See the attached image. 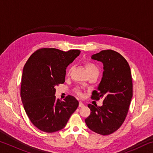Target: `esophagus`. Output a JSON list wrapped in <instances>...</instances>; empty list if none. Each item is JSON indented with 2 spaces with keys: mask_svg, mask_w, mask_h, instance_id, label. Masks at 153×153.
I'll use <instances>...</instances> for the list:
<instances>
[{
  "mask_svg": "<svg viewBox=\"0 0 153 153\" xmlns=\"http://www.w3.org/2000/svg\"><path fill=\"white\" fill-rule=\"evenodd\" d=\"M79 107H84V103L80 101V102H79Z\"/></svg>",
  "mask_w": 153,
  "mask_h": 153,
  "instance_id": "34e87169",
  "label": "esophagus"
}]
</instances>
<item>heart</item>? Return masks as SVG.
<instances>
[{
    "mask_svg": "<svg viewBox=\"0 0 153 153\" xmlns=\"http://www.w3.org/2000/svg\"><path fill=\"white\" fill-rule=\"evenodd\" d=\"M85 67H86V71L88 74L95 73V72H98V67L94 63H92V62H86V63H85ZM76 91L79 95H82V92L80 91L79 89H76Z\"/></svg>",
    "mask_w": 153,
    "mask_h": 153,
    "instance_id": "1",
    "label": "heart"
}]
</instances>
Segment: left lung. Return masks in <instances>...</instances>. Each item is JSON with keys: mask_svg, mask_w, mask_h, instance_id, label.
Returning <instances> with one entry per match:
<instances>
[{"mask_svg": "<svg viewBox=\"0 0 153 153\" xmlns=\"http://www.w3.org/2000/svg\"><path fill=\"white\" fill-rule=\"evenodd\" d=\"M92 59L103 63L102 77L92 99L102 98L101 107L88 105L91 113L85 120L90 129L101 135H109L122 125L133 95L131 70L128 61L117 52L101 51Z\"/></svg>", "mask_w": 153, "mask_h": 153, "instance_id": "8db88e82", "label": "left lung"}]
</instances>
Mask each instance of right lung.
<instances>
[{
	"label": "right lung",
	"instance_id": "add662e5",
	"mask_svg": "<svg viewBox=\"0 0 153 153\" xmlns=\"http://www.w3.org/2000/svg\"><path fill=\"white\" fill-rule=\"evenodd\" d=\"M80 51L65 52L53 48L35 51L25 64L22 77L21 98L33 126L53 133L65 128L79 102L68 95L62 101L55 96V86L65 82L66 68Z\"/></svg>",
	"mask_w": 153,
	"mask_h": 153
}]
</instances>
